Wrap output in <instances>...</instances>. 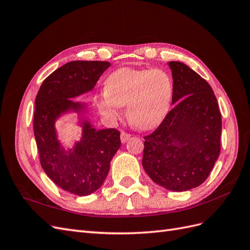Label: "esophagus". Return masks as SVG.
Listing matches in <instances>:
<instances>
[{
	"label": "esophagus",
	"mask_w": 250,
	"mask_h": 250,
	"mask_svg": "<svg viewBox=\"0 0 250 250\" xmlns=\"http://www.w3.org/2000/svg\"><path fill=\"white\" fill-rule=\"evenodd\" d=\"M129 139H130V134H129V133H127V132H125V131L121 132V142H122V143H126Z\"/></svg>",
	"instance_id": "1"
}]
</instances>
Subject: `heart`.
I'll use <instances>...</instances> for the list:
<instances>
[{"instance_id": "obj_1", "label": "heart", "mask_w": 250, "mask_h": 250, "mask_svg": "<svg viewBox=\"0 0 250 250\" xmlns=\"http://www.w3.org/2000/svg\"><path fill=\"white\" fill-rule=\"evenodd\" d=\"M173 98V80L161 69L137 70L123 67L111 73L105 90L98 97L97 105L109 121L121 117L127 105L130 123L143 130L160 124L168 115Z\"/></svg>"}]
</instances>
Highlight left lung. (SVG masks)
I'll return each instance as SVG.
<instances>
[{
	"instance_id": "obj_1",
	"label": "left lung",
	"mask_w": 250,
	"mask_h": 250,
	"mask_svg": "<svg viewBox=\"0 0 250 250\" xmlns=\"http://www.w3.org/2000/svg\"><path fill=\"white\" fill-rule=\"evenodd\" d=\"M174 107L144 137V170L167 190L185 192L208 177L220 154L221 113L208 83L187 64L168 62Z\"/></svg>"
}]
</instances>
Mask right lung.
I'll use <instances>...</instances> for the list:
<instances>
[{"mask_svg":"<svg viewBox=\"0 0 250 250\" xmlns=\"http://www.w3.org/2000/svg\"><path fill=\"white\" fill-rule=\"evenodd\" d=\"M109 66L107 62H67L43 80L35 99L33 129L42 167L55 185L78 196L92 194L103 185L121 146L120 131L97 130L81 118V139L65 150L57 138L55 122L70 111L84 116L86 104L72 99L90 92Z\"/></svg>","mask_w":250,"mask_h":250,"instance_id":"right-lung-1","label":"right lung"}]
</instances>
